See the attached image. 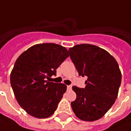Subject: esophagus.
<instances>
[{
    "instance_id": "34e87169",
    "label": "esophagus",
    "mask_w": 131,
    "mask_h": 131,
    "mask_svg": "<svg viewBox=\"0 0 131 131\" xmlns=\"http://www.w3.org/2000/svg\"><path fill=\"white\" fill-rule=\"evenodd\" d=\"M72 88V85H69V86H67V89H69V90H71Z\"/></svg>"
}]
</instances>
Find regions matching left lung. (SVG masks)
Segmentation results:
<instances>
[{
	"instance_id": "obj_1",
	"label": "left lung",
	"mask_w": 131,
	"mask_h": 131,
	"mask_svg": "<svg viewBox=\"0 0 131 131\" xmlns=\"http://www.w3.org/2000/svg\"><path fill=\"white\" fill-rule=\"evenodd\" d=\"M68 51L79 75L87 77L84 88L72 86L77 94L71 103L72 110L82 121H96L110 109L118 96L121 83L119 66L107 51L93 45H77Z\"/></svg>"
}]
</instances>
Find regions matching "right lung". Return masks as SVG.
Segmentation results:
<instances>
[{
  "label": "right lung",
  "instance_id": "right-lung-1",
  "mask_svg": "<svg viewBox=\"0 0 131 131\" xmlns=\"http://www.w3.org/2000/svg\"><path fill=\"white\" fill-rule=\"evenodd\" d=\"M69 57L65 47L54 43L35 45L22 53L15 62L10 84L18 104L38 118L51 116L67 90L62 83L47 80Z\"/></svg>",
  "mask_w": 131,
  "mask_h": 131
}]
</instances>
